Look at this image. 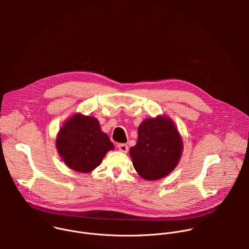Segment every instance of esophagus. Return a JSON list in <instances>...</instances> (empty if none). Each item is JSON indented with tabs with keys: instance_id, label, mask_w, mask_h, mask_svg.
Returning a JSON list of instances; mask_svg holds the SVG:
<instances>
[{
	"instance_id": "34e87169",
	"label": "esophagus",
	"mask_w": 249,
	"mask_h": 249,
	"mask_svg": "<svg viewBox=\"0 0 249 249\" xmlns=\"http://www.w3.org/2000/svg\"><path fill=\"white\" fill-rule=\"evenodd\" d=\"M118 149L120 150V152L122 153H127L129 150V147L127 144H119L118 145Z\"/></svg>"
}]
</instances>
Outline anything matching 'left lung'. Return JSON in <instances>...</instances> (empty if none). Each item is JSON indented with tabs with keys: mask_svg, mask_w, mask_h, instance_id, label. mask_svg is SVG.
I'll return each mask as SVG.
<instances>
[{
	"mask_svg": "<svg viewBox=\"0 0 249 249\" xmlns=\"http://www.w3.org/2000/svg\"><path fill=\"white\" fill-rule=\"evenodd\" d=\"M182 141L167 117L146 119L138 129L137 144L130 149L136 171L147 180L160 179L178 163Z\"/></svg>",
	"mask_w": 249,
	"mask_h": 249,
	"instance_id": "8db88e82",
	"label": "left lung"
}]
</instances>
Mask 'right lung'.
<instances>
[{
	"mask_svg": "<svg viewBox=\"0 0 249 249\" xmlns=\"http://www.w3.org/2000/svg\"><path fill=\"white\" fill-rule=\"evenodd\" d=\"M56 147L70 168L89 172L100 164L106 153L114 146L95 118L76 114L61 128Z\"/></svg>",
	"mask_w": 249,
	"mask_h": 249,
	"instance_id": "right-lung-1",
	"label": "right lung"
}]
</instances>
